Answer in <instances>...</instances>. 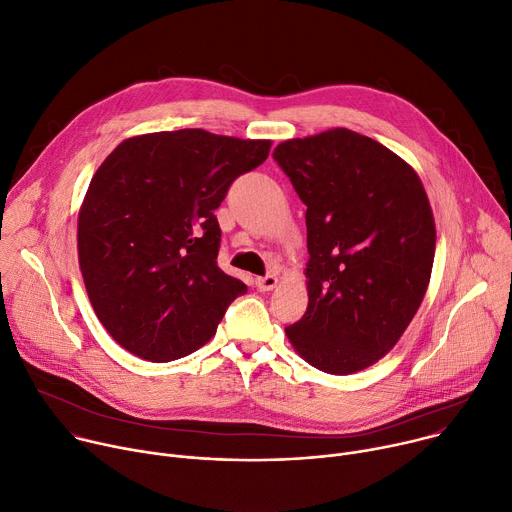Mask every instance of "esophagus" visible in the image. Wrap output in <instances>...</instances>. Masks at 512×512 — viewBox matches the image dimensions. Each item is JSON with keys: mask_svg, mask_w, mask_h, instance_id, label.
<instances>
[{"mask_svg": "<svg viewBox=\"0 0 512 512\" xmlns=\"http://www.w3.org/2000/svg\"><path fill=\"white\" fill-rule=\"evenodd\" d=\"M255 286L259 292H269L277 286V277L275 275H265V277H257L255 280Z\"/></svg>", "mask_w": 512, "mask_h": 512, "instance_id": "esophagus-1", "label": "esophagus"}]
</instances>
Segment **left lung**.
<instances>
[{
  "instance_id": "8db88e82",
  "label": "left lung",
  "mask_w": 512,
  "mask_h": 512,
  "mask_svg": "<svg viewBox=\"0 0 512 512\" xmlns=\"http://www.w3.org/2000/svg\"><path fill=\"white\" fill-rule=\"evenodd\" d=\"M306 204L304 316L286 327L312 367L347 376L374 365L421 306L435 259L433 210L416 171L347 128L273 151Z\"/></svg>"
}]
</instances>
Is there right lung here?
<instances>
[{"instance_id":"right-lung-1","label":"right lung","mask_w":512,"mask_h":512,"mask_svg":"<svg viewBox=\"0 0 512 512\" xmlns=\"http://www.w3.org/2000/svg\"><path fill=\"white\" fill-rule=\"evenodd\" d=\"M271 141L202 128L122 141L91 177L77 222L79 267L112 339L165 363L208 343L247 286L218 263L214 210Z\"/></svg>"}]
</instances>
